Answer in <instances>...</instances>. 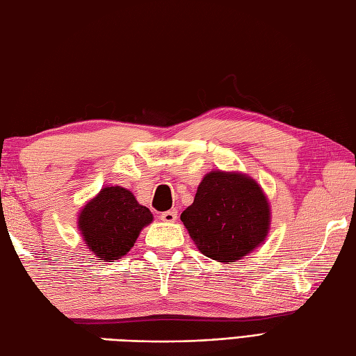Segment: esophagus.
<instances>
[{
    "mask_svg": "<svg viewBox=\"0 0 356 356\" xmlns=\"http://www.w3.org/2000/svg\"><path fill=\"white\" fill-rule=\"evenodd\" d=\"M161 220H163V222H168V223H172V222H176L177 220V213L174 209H171V211H165V213H162L161 214Z\"/></svg>",
    "mask_w": 356,
    "mask_h": 356,
    "instance_id": "obj_1",
    "label": "esophagus"
}]
</instances>
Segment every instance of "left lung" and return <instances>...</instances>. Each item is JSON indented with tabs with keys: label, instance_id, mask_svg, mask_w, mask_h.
Segmentation results:
<instances>
[{
	"label": "left lung",
	"instance_id": "1",
	"mask_svg": "<svg viewBox=\"0 0 356 356\" xmlns=\"http://www.w3.org/2000/svg\"><path fill=\"white\" fill-rule=\"evenodd\" d=\"M180 220L202 254L228 263L263 243L270 213L266 195L254 179L241 172L211 171Z\"/></svg>",
	"mask_w": 356,
	"mask_h": 356
}]
</instances>
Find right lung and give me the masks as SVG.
<instances>
[{
	"label": "right lung",
	"instance_id": "right-lung-1",
	"mask_svg": "<svg viewBox=\"0 0 356 356\" xmlns=\"http://www.w3.org/2000/svg\"><path fill=\"white\" fill-rule=\"evenodd\" d=\"M153 214L122 186H105L82 208L78 228L99 260H118L134 246Z\"/></svg>",
	"mask_w": 356,
	"mask_h": 356
}]
</instances>
